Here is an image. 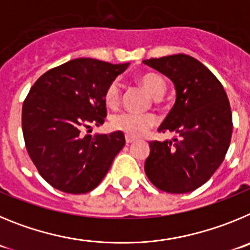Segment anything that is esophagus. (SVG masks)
Masks as SVG:
<instances>
[{"mask_svg":"<svg viewBox=\"0 0 250 250\" xmlns=\"http://www.w3.org/2000/svg\"><path fill=\"white\" fill-rule=\"evenodd\" d=\"M134 141H136V139H134L133 137H130V136H125V143H127V145H130V143H133Z\"/></svg>","mask_w":250,"mask_h":250,"instance_id":"1","label":"esophagus"}]
</instances>
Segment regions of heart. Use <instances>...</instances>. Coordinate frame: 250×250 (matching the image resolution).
Segmentation results:
<instances>
[{"instance_id": "1", "label": "heart", "mask_w": 250, "mask_h": 250, "mask_svg": "<svg viewBox=\"0 0 250 250\" xmlns=\"http://www.w3.org/2000/svg\"><path fill=\"white\" fill-rule=\"evenodd\" d=\"M137 81L153 98H161L166 92V82L156 73H142ZM105 104L114 108L121 101V83L113 81L108 84L104 92ZM157 123L154 114H137L121 112L111 118V127L116 130H121L130 137H139L147 133V130Z\"/></svg>"}]
</instances>
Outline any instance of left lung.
I'll use <instances>...</instances> for the list:
<instances>
[{"mask_svg": "<svg viewBox=\"0 0 250 250\" xmlns=\"http://www.w3.org/2000/svg\"><path fill=\"white\" fill-rule=\"evenodd\" d=\"M143 63L169 78L175 103L158 132L178 138L150 142L145 172L158 189L189 193L218 169L231 138V111L223 86L203 63L188 55L145 60Z\"/></svg>", "mask_w": 250, "mask_h": 250, "instance_id": "left-lung-1", "label": "left lung"}]
</instances>
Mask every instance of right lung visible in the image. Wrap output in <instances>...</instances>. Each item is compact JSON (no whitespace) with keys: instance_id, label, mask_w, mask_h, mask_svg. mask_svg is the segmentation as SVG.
<instances>
[{"instance_id":"right-lung-1","label":"right lung","mask_w":250,"mask_h":250,"mask_svg":"<svg viewBox=\"0 0 250 250\" xmlns=\"http://www.w3.org/2000/svg\"><path fill=\"white\" fill-rule=\"evenodd\" d=\"M129 63L76 58L36 81L22 107L27 152L56 189L82 194L94 189L125 147L123 132L83 136L107 116L104 92Z\"/></svg>"}]
</instances>
